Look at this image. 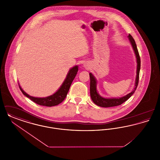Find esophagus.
I'll use <instances>...</instances> for the list:
<instances>
[{
    "label": "esophagus",
    "instance_id": "obj_1",
    "mask_svg": "<svg viewBox=\"0 0 160 160\" xmlns=\"http://www.w3.org/2000/svg\"><path fill=\"white\" fill-rule=\"evenodd\" d=\"M83 67L85 68L86 69H88L89 68V65L88 63H84L83 65Z\"/></svg>",
    "mask_w": 160,
    "mask_h": 160
}]
</instances>
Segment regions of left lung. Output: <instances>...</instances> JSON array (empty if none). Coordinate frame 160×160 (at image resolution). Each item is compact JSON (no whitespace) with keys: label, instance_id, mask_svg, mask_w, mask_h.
<instances>
[{"label":"left lung","instance_id":"8db88e82","mask_svg":"<svg viewBox=\"0 0 160 160\" xmlns=\"http://www.w3.org/2000/svg\"><path fill=\"white\" fill-rule=\"evenodd\" d=\"M128 38L129 39V42L131 44V46H132V49L134 50V54L136 55V62H137V70H136V81L134 84V88L132 91L131 92L128 94H127L125 96H123L120 98H107L101 97L98 92L97 91V81L96 78L92 74L91 72L89 73L90 77V93H91V97L93 102L97 106L102 107H110L117 106L122 104L124 102H125L132 95V94L134 93L135 91L137 89L138 83V79H139V72L140 69V58L139 56L138 52L137 50V46L136 44V42L134 39V38L132 37V36L129 34L128 36Z\"/></svg>","mask_w":160,"mask_h":160}]
</instances>
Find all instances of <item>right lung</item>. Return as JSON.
<instances>
[{
	"label": "right lung",
	"mask_w": 160,
	"mask_h": 160,
	"mask_svg": "<svg viewBox=\"0 0 160 160\" xmlns=\"http://www.w3.org/2000/svg\"><path fill=\"white\" fill-rule=\"evenodd\" d=\"M78 70V65H76L74 67L70 69L67 75L66 78L65 79L63 83L62 84L59 89L53 95L47 97L38 98V97H32L24 91L22 88H21V86H20V84H18L19 88L21 91L22 92L24 95H25L26 97L31 99L32 101L37 103V104L47 107L57 106L61 103L66 98L67 93L68 92L69 88L71 86V84L76 76Z\"/></svg>",
	"instance_id": "obj_1"
}]
</instances>
